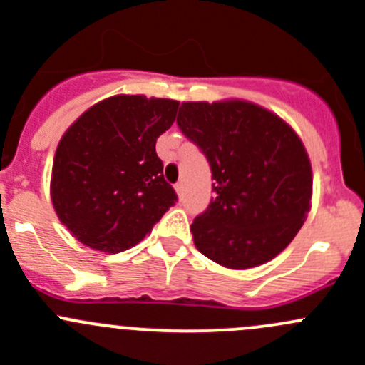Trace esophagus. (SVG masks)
Masks as SVG:
<instances>
[{"label":"esophagus","mask_w":365,"mask_h":365,"mask_svg":"<svg viewBox=\"0 0 365 365\" xmlns=\"http://www.w3.org/2000/svg\"><path fill=\"white\" fill-rule=\"evenodd\" d=\"M175 189H176V194H178V196L182 197V196H183V183L178 182V183H176V185H175Z\"/></svg>","instance_id":"esophagus-1"}]
</instances>
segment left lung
Listing matches in <instances>:
<instances>
[{"label":"left lung","mask_w":365,"mask_h":365,"mask_svg":"<svg viewBox=\"0 0 365 365\" xmlns=\"http://www.w3.org/2000/svg\"><path fill=\"white\" fill-rule=\"evenodd\" d=\"M176 123L212 169L215 196L190 226L197 251L235 270L274 259L311 208V162L295 130L245 101L183 102Z\"/></svg>","instance_id":"left-lung-1"}]
</instances>
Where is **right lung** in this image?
Listing matches in <instances>:
<instances>
[{
    "instance_id": "add662e5",
    "label": "right lung",
    "mask_w": 365,
    "mask_h": 365,
    "mask_svg": "<svg viewBox=\"0 0 365 365\" xmlns=\"http://www.w3.org/2000/svg\"><path fill=\"white\" fill-rule=\"evenodd\" d=\"M180 102L114 95L91 106L56 148L51 200L81 244L116 254L134 247L176 203L155 143Z\"/></svg>"
}]
</instances>
